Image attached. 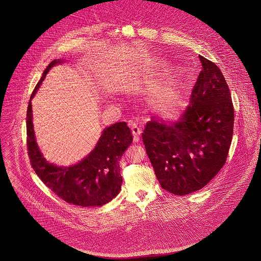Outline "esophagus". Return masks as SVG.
Returning a JSON list of instances; mask_svg holds the SVG:
<instances>
[{
	"mask_svg": "<svg viewBox=\"0 0 261 261\" xmlns=\"http://www.w3.org/2000/svg\"><path fill=\"white\" fill-rule=\"evenodd\" d=\"M129 126L132 128V132H133V135L135 136V139L136 140H139V137L140 135L142 134V129L141 127L138 125V123H136L135 121H129Z\"/></svg>",
	"mask_w": 261,
	"mask_h": 261,
	"instance_id": "esophagus-1",
	"label": "esophagus"
}]
</instances>
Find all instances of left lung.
I'll return each mask as SVG.
<instances>
[{
  "mask_svg": "<svg viewBox=\"0 0 261 261\" xmlns=\"http://www.w3.org/2000/svg\"><path fill=\"white\" fill-rule=\"evenodd\" d=\"M202 70L190 104L167 123L153 116L142 135L160 186L182 196L205 187L224 165L233 130V106L220 69L199 56Z\"/></svg>",
  "mask_w": 261,
  "mask_h": 261,
  "instance_id": "8db88e82",
  "label": "left lung"
}]
</instances>
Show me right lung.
Instances as JSON below:
<instances>
[{
    "instance_id": "right-lung-1",
    "label": "right lung",
    "mask_w": 261,
    "mask_h": 261,
    "mask_svg": "<svg viewBox=\"0 0 261 261\" xmlns=\"http://www.w3.org/2000/svg\"><path fill=\"white\" fill-rule=\"evenodd\" d=\"M62 62V59H58L48 65L31 96L27 113L30 160L38 176L62 200L83 207L102 206L120 192L122 177L119 161L133 142L132 132L125 122L114 123L103 130L95 149L79 163L70 166H57L48 162L36 141L32 99L49 70Z\"/></svg>"
}]
</instances>
